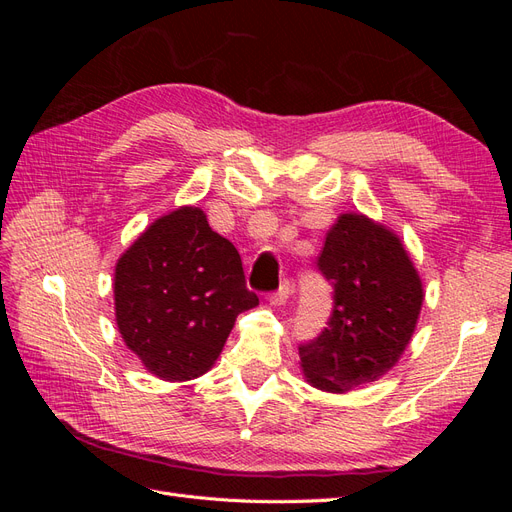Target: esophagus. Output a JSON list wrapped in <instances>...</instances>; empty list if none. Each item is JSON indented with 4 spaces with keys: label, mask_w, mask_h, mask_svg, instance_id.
I'll return each mask as SVG.
<instances>
[{
    "label": "esophagus",
    "mask_w": 512,
    "mask_h": 512,
    "mask_svg": "<svg viewBox=\"0 0 512 512\" xmlns=\"http://www.w3.org/2000/svg\"><path fill=\"white\" fill-rule=\"evenodd\" d=\"M290 292H292V288H290V284L288 282H284L280 288H277L271 297H269V303L273 305V307H282V305H286V301H288V297H290Z\"/></svg>",
    "instance_id": "obj_1"
}]
</instances>
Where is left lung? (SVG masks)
<instances>
[{
    "mask_svg": "<svg viewBox=\"0 0 512 512\" xmlns=\"http://www.w3.org/2000/svg\"><path fill=\"white\" fill-rule=\"evenodd\" d=\"M318 269L333 286V312L299 348L305 382L324 393L371 384L401 359L423 307V282L404 241L363 213L329 228Z\"/></svg>",
    "mask_w": 512,
    "mask_h": 512,
    "instance_id": "obj_1",
    "label": "left lung"
}]
</instances>
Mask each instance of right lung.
Instances as JSON below:
<instances>
[{
    "mask_svg": "<svg viewBox=\"0 0 512 512\" xmlns=\"http://www.w3.org/2000/svg\"><path fill=\"white\" fill-rule=\"evenodd\" d=\"M113 292L123 342L166 382L207 374L237 316L258 305L237 247L188 205L151 222L119 256Z\"/></svg>",
    "mask_w": 512,
    "mask_h": 512,
    "instance_id": "add662e5",
    "label": "right lung"
}]
</instances>
